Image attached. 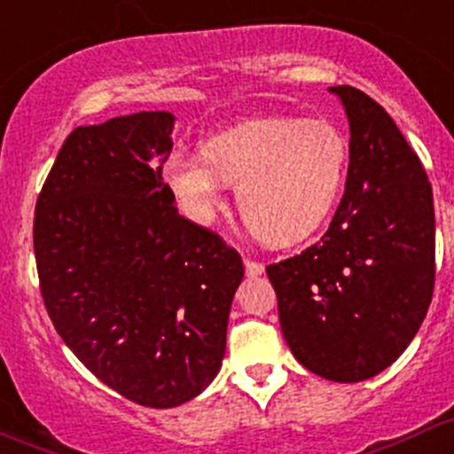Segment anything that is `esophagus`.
Segmentation results:
<instances>
[{
  "label": "esophagus",
  "instance_id": "1",
  "mask_svg": "<svg viewBox=\"0 0 454 454\" xmlns=\"http://www.w3.org/2000/svg\"><path fill=\"white\" fill-rule=\"evenodd\" d=\"M245 271L249 278H258L264 273V264L258 262V260H251V258H245Z\"/></svg>",
  "mask_w": 454,
  "mask_h": 454
}]
</instances>
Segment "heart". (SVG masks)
<instances>
[{"instance_id":"1","label":"heart","mask_w":454,"mask_h":454,"mask_svg":"<svg viewBox=\"0 0 454 454\" xmlns=\"http://www.w3.org/2000/svg\"><path fill=\"white\" fill-rule=\"evenodd\" d=\"M348 141L325 119L262 116L207 138L200 159L181 152L163 165V181L187 218L209 225L225 185L258 240L289 247L311 236L342 194Z\"/></svg>"}]
</instances>
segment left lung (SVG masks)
<instances>
[{
    "label": "left lung",
    "mask_w": 454,
    "mask_h": 454,
    "mask_svg": "<svg viewBox=\"0 0 454 454\" xmlns=\"http://www.w3.org/2000/svg\"><path fill=\"white\" fill-rule=\"evenodd\" d=\"M351 125L344 196L320 242L267 267L295 360L331 381L393 364L434 289L433 187L378 101L335 85Z\"/></svg>",
    "instance_id": "left-lung-1"
}]
</instances>
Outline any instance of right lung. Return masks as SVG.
Segmentation results:
<instances>
[{
  "instance_id": "obj_1",
  "label": "right lung",
  "mask_w": 454,
  "mask_h": 454,
  "mask_svg": "<svg viewBox=\"0 0 454 454\" xmlns=\"http://www.w3.org/2000/svg\"><path fill=\"white\" fill-rule=\"evenodd\" d=\"M174 114L70 132L35 207L43 304L81 364L125 399L174 408L225 357L242 258L181 216L163 183Z\"/></svg>"
}]
</instances>
